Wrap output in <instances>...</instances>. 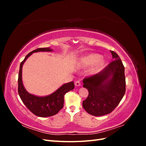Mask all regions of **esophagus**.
<instances>
[{"label": "esophagus", "mask_w": 146, "mask_h": 146, "mask_svg": "<svg viewBox=\"0 0 146 146\" xmlns=\"http://www.w3.org/2000/svg\"><path fill=\"white\" fill-rule=\"evenodd\" d=\"M75 85H76V86H80V85H81L80 82V81H77V82H76V83H75Z\"/></svg>", "instance_id": "obj_1"}]
</instances>
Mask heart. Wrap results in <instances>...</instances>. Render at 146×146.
Masks as SVG:
<instances>
[{"mask_svg": "<svg viewBox=\"0 0 146 146\" xmlns=\"http://www.w3.org/2000/svg\"><path fill=\"white\" fill-rule=\"evenodd\" d=\"M99 54H91L85 56L83 60V63L86 65H92L96 63V68L98 69L104 63V61Z\"/></svg>", "mask_w": 146, "mask_h": 146, "instance_id": "b5f03b06", "label": "heart"}]
</instances>
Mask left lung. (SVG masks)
Here are the masks:
<instances>
[{
	"label": "left lung",
	"mask_w": 146,
	"mask_h": 146,
	"mask_svg": "<svg viewBox=\"0 0 146 146\" xmlns=\"http://www.w3.org/2000/svg\"><path fill=\"white\" fill-rule=\"evenodd\" d=\"M111 52L113 61L102 71L83 79V87L89 92L83 107L92 116H100L112 112L125 92V68L120 57Z\"/></svg>",
	"instance_id": "8db88e82"
}]
</instances>
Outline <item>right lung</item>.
<instances>
[{
    "label": "right lung",
    "instance_id": "right-lung-1",
    "mask_svg": "<svg viewBox=\"0 0 146 146\" xmlns=\"http://www.w3.org/2000/svg\"><path fill=\"white\" fill-rule=\"evenodd\" d=\"M53 50L50 47L38 48L36 50L30 52L25 56L24 60L20 64L19 76H18V93L24 104L30 111L35 115L39 117H45L54 116L57 114L63 107L64 97L66 92L74 88L73 82L64 83L58 90L52 94L39 97L31 94L26 91L22 80V69L23 66L29 57L33 53L38 52H52Z\"/></svg>",
    "mask_w": 146,
    "mask_h": 146
}]
</instances>
